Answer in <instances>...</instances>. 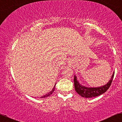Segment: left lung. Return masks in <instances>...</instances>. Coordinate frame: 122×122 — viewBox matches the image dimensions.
<instances>
[{"label": "left lung", "instance_id": "obj_1", "mask_svg": "<svg viewBox=\"0 0 122 122\" xmlns=\"http://www.w3.org/2000/svg\"><path fill=\"white\" fill-rule=\"evenodd\" d=\"M114 72L112 73L110 81L105 85L98 87H88L81 84L79 82V81H78L76 76L75 75L74 79L75 90L77 93L83 97L92 98L97 97L105 93L109 89L111 84H112V81L114 78Z\"/></svg>", "mask_w": 122, "mask_h": 122}]
</instances>
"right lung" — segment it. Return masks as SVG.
<instances>
[{
	"label": "right lung",
	"mask_w": 122,
	"mask_h": 122,
	"mask_svg": "<svg viewBox=\"0 0 122 122\" xmlns=\"http://www.w3.org/2000/svg\"><path fill=\"white\" fill-rule=\"evenodd\" d=\"M55 85H56V84H55ZM55 86H54V87H53V89H52V91H50V92H48V93L46 94V95H45L41 97V98H45V97H48L49 96H50L51 95V94L54 92V91H55Z\"/></svg>",
	"instance_id": "1"
}]
</instances>
